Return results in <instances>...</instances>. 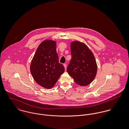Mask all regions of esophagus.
Segmentation results:
<instances>
[{
	"instance_id": "1",
	"label": "esophagus",
	"mask_w": 129,
	"mask_h": 129,
	"mask_svg": "<svg viewBox=\"0 0 129 129\" xmlns=\"http://www.w3.org/2000/svg\"><path fill=\"white\" fill-rule=\"evenodd\" d=\"M63 66H64V68H65V70H66V69H67V64H65V63H64V64H63Z\"/></svg>"
}]
</instances>
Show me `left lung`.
<instances>
[{"mask_svg": "<svg viewBox=\"0 0 129 129\" xmlns=\"http://www.w3.org/2000/svg\"><path fill=\"white\" fill-rule=\"evenodd\" d=\"M71 49L72 59L67 72L76 84L86 86L94 80L97 74L95 57L88 47L79 41L72 42Z\"/></svg>", "mask_w": 129, "mask_h": 129, "instance_id": "8db88e82", "label": "left lung"}]
</instances>
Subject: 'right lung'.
Wrapping results in <instances>:
<instances>
[{
  "label": "right lung",
  "mask_w": 129,
  "mask_h": 129,
  "mask_svg": "<svg viewBox=\"0 0 129 129\" xmlns=\"http://www.w3.org/2000/svg\"><path fill=\"white\" fill-rule=\"evenodd\" d=\"M64 71L59 63L55 41L47 40L38 46L32 60L30 72L34 80L42 87L52 88Z\"/></svg>",
  "instance_id": "obj_1"
}]
</instances>
